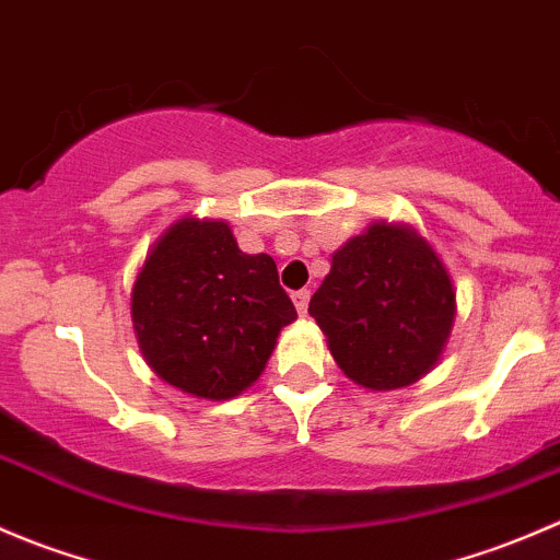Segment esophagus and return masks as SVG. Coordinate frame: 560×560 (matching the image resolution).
<instances>
[{
    "mask_svg": "<svg viewBox=\"0 0 560 560\" xmlns=\"http://www.w3.org/2000/svg\"><path fill=\"white\" fill-rule=\"evenodd\" d=\"M292 301H295V308H298V314H306L308 312V301H312V292L308 290H298V292H292Z\"/></svg>",
    "mask_w": 560,
    "mask_h": 560,
    "instance_id": "1",
    "label": "esophagus"
}]
</instances>
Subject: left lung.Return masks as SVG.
<instances>
[{
	"label": "left lung",
	"instance_id": "left-lung-1",
	"mask_svg": "<svg viewBox=\"0 0 560 560\" xmlns=\"http://www.w3.org/2000/svg\"><path fill=\"white\" fill-rule=\"evenodd\" d=\"M308 314L349 380L395 389L436 365L453 330L455 290L415 230L380 222L332 254Z\"/></svg>",
	"mask_w": 560,
	"mask_h": 560
}]
</instances>
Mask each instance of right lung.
I'll return each mask as SVG.
<instances>
[{
	"label": "right lung",
	"mask_w": 560,
	"mask_h": 560,
	"mask_svg": "<svg viewBox=\"0 0 560 560\" xmlns=\"http://www.w3.org/2000/svg\"><path fill=\"white\" fill-rule=\"evenodd\" d=\"M298 312L268 254H246L224 222L180 219L138 273L140 352L167 385L228 400L257 382Z\"/></svg>",
	"instance_id": "1"
}]
</instances>
